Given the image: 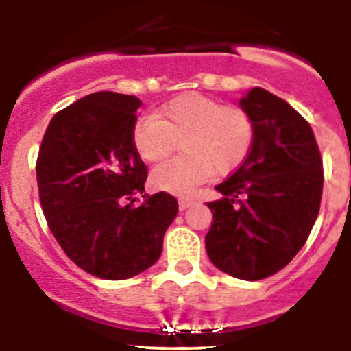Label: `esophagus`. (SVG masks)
<instances>
[{
  "label": "esophagus",
  "instance_id": "1",
  "mask_svg": "<svg viewBox=\"0 0 351 351\" xmlns=\"http://www.w3.org/2000/svg\"><path fill=\"white\" fill-rule=\"evenodd\" d=\"M180 210H185V208H189V207H192L193 204H195V202L192 200V198H180Z\"/></svg>",
  "mask_w": 351,
  "mask_h": 351
}]
</instances>
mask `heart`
<instances>
[{
    "mask_svg": "<svg viewBox=\"0 0 351 351\" xmlns=\"http://www.w3.org/2000/svg\"><path fill=\"white\" fill-rule=\"evenodd\" d=\"M176 141L183 154L154 168L151 180L158 189L185 195L214 173L224 176L243 165L254 143V120L239 105L189 93L134 123L132 144L144 161L165 159Z\"/></svg>",
    "mask_w": 351,
    "mask_h": 351,
    "instance_id": "obj_1",
    "label": "heart"
}]
</instances>
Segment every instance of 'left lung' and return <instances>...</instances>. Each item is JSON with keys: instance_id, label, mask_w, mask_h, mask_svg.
I'll use <instances>...</instances> for the list:
<instances>
[{"instance_id": "left-lung-1", "label": "left lung", "mask_w": 351, "mask_h": 351, "mask_svg": "<svg viewBox=\"0 0 351 351\" xmlns=\"http://www.w3.org/2000/svg\"><path fill=\"white\" fill-rule=\"evenodd\" d=\"M254 120L244 162L208 202L205 247L212 263L241 280H261L292 261L311 234L323 195V159L309 122L282 98L253 88L239 100Z\"/></svg>"}]
</instances>
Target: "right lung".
Returning a JSON list of instances; mask_svg holds the SVG:
<instances>
[{
    "label": "right lung",
    "instance_id": "1",
    "mask_svg": "<svg viewBox=\"0 0 351 351\" xmlns=\"http://www.w3.org/2000/svg\"><path fill=\"white\" fill-rule=\"evenodd\" d=\"M141 105L113 91L80 98L52 117L35 165L56 241L81 270L105 280L153 267L178 214L173 195L144 193L147 166L132 144Z\"/></svg>",
    "mask_w": 351,
    "mask_h": 351
}]
</instances>
